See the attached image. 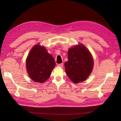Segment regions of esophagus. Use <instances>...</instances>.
Returning <instances> with one entry per match:
<instances>
[{"label":"esophagus","instance_id":"34e87169","mask_svg":"<svg viewBox=\"0 0 121 121\" xmlns=\"http://www.w3.org/2000/svg\"><path fill=\"white\" fill-rule=\"evenodd\" d=\"M58 66H59V67L62 68V67H63V63L59 64V65H58Z\"/></svg>","mask_w":121,"mask_h":121}]
</instances>
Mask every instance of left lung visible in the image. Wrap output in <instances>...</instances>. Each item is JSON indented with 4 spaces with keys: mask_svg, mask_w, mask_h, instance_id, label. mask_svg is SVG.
<instances>
[{
    "mask_svg": "<svg viewBox=\"0 0 121 121\" xmlns=\"http://www.w3.org/2000/svg\"><path fill=\"white\" fill-rule=\"evenodd\" d=\"M68 60L65 62V72L74 83L86 80L92 71L94 60L87 48L83 45L70 48L68 52Z\"/></svg>",
    "mask_w": 121,
    "mask_h": 121,
    "instance_id": "left-lung-1",
    "label": "left lung"
}]
</instances>
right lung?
Wrapping results in <instances>:
<instances>
[{
    "mask_svg": "<svg viewBox=\"0 0 121 121\" xmlns=\"http://www.w3.org/2000/svg\"><path fill=\"white\" fill-rule=\"evenodd\" d=\"M55 65L53 56L43 46L39 45L32 48L26 61V70L30 78L38 83L47 81Z\"/></svg>",
    "mask_w": 121,
    "mask_h": 121,
    "instance_id": "obj_1",
    "label": "right lung"
}]
</instances>
